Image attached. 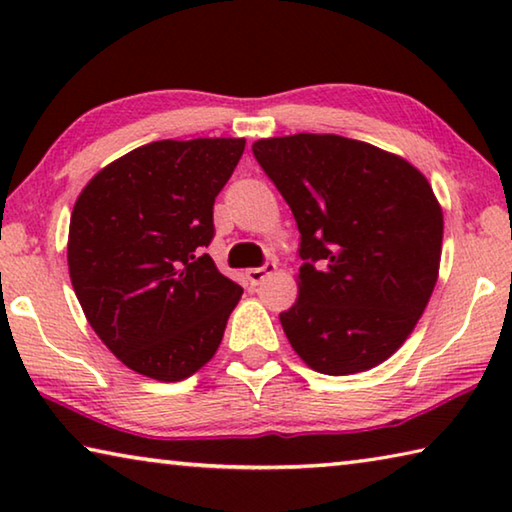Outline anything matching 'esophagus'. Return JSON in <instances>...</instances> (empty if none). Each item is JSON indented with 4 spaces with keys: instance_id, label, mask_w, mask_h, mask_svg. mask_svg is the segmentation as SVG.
<instances>
[{
    "instance_id": "1",
    "label": "esophagus",
    "mask_w": 512,
    "mask_h": 512,
    "mask_svg": "<svg viewBox=\"0 0 512 512\" xmlns=\"http://www.w3.org/2000/svg\"><path fill=\"white\" fill-rule=\"evenodd\" d=\"M277 264L275 262H266L264 266H257V268H248L246 271V280L250 287H257V284L264 282V277H268L271 273H275Z\"/></svg>"
}]
</instances>
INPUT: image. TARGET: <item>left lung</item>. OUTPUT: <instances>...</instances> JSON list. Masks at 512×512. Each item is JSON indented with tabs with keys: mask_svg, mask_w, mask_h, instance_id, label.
I'll return each instance as SVG.
<instances>
[{
	"mask_svg": "<svg viewBox=\"0 0 512 512\" xmlns=\"http://www.w3.org/2000/svg\"><path fill=\"white\" fill-rule=\"evenodd\" d=\"M300 230L298 300L280 323L323 375H354L402 348L433 293L443 210L411 162L341 135L253 144Z\"/></svg>",
	"mask_w": 512,
	"mask_h": 512,
	"instance_id": "8db88e82",
	"label": "left lung"
}]
</instances>
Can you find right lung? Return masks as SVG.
<instances>
[{
	"label": "right lung",
	"mask_w": 512,
	"mask_h": 512,
	"mask_svg": "<svg viewBox=\"0 0 512 512\" xmlns=\"http://www.w3.org/2000/svg\"><path fill=\"white\" fill-rule=\"evenodd\" d=\"M244 146L241 137L144 144L76 198L67 239L74 293L103 345L144 377L180 381L201 370L244 293L203 250L214 198Z\"/></svg>",
	"instance_id": "1"
}]
</instances>
